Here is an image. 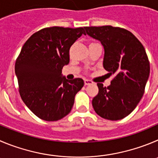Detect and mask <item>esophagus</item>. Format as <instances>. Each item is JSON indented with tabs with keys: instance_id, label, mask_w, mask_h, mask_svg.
<instances>
[{
	"instance_id": "esophagus-1",
	"label": "esophagus",
	"mask_w": 158,
	"mask_h": 158,
	"mask_svg": "<svg viewBox=\"0 0 158 158\" xmlns=\"http://www.w3.org/2000/svg\"><path fill=\"white\" fill-rule=\"evenodd\" d=\"M93 82L91 80H89V79H85L84 80V84H85V86H88V85H90L92 84Z\"/></svg>"
}]
</instances>
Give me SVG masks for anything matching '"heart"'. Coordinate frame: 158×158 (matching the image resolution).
Masks as SVG:
<instances>
[{
  "instance_id": "obj_1",
  "label": "heart",
  "mask_w": 158,
  "mask_h": 158,
  "mask_svg": "<svg viewBox=\"0 0 158 158\" xmlns=\"http://www.w3.org/2000/svg\"><path fill=\"white\" fill-rule=\"evenodd\" d=\"M97 44V43H91L90 44Z\"/></svg>"
}]
</instances>
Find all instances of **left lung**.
<instances>
[{"mask_svg": "<svg viewBox=\"0 0 158 158\" xmlns=\"http://www.w3.org/2000/svg\"><path fill=\"white\" fill-rule=\"evenodd\" d=\"M85 29L104 46L103 65L114 76L107 87L97 83L99 92L93 99V107L103 118L120 120L135 108L144 94L150 75L147 53L140 41L126 29L103 26Z\"/></svg>", "mask_w": 158, "mask_h": 158, "instance_id": "obj_1", "label": "left lung"}]
</instances>
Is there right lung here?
Returning <instances> with one entry per match:
<instances>
[{
	"mask_svg": "<svg viewBox=\"0 0 158 158\" xmlns=\"http://www.w3.org/2000/svg\"><path fill=\"white\" fill-rule=\"evenodd\" d=\"M82 34V27L44 28L26 40L16 59L15 71L22 100L40 119L54 122L67 115L83 86L80 78L61 77L63 67L69 63L71 46Z\"/></svg>",
	"mask_w": 158,
	"mask_h": 158,
	"instance_id": "obj_1",
	"label": "right lung"
}]
</instances>
